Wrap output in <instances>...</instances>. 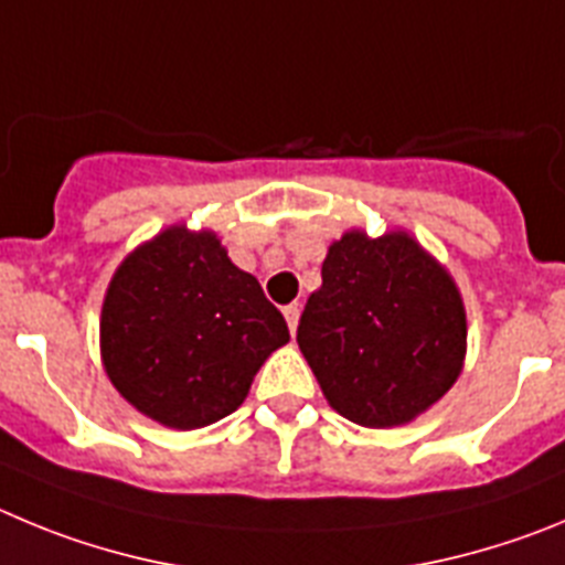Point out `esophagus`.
Masks as SVG:
<instances>
[{
    "mask_svg": "<svg viewBox=\"0 0 565 565\" xmlns=\"http://www.w3.org/2000/svg\"><path fill=\"white\" fill-rule=\"evenodd\" d=\"M284 318H287L289 332L295 334V329H298V318H301V307H298V303H289V307H284Z\"/></svg>",
    "mask_w": 565,
    "mask_h": 565,
    "instance_id": "34e87169",
    "label": "esophagus"
}]
</instances>
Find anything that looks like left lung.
Returning a JSON list of instances; mask_svg holds the SVG:
<instances>
[{"label": "left lung", "instance_id": "left-lung-1", "mask_svg": "<svg viewBox=\"0 0 565 565\" xmlns=\"http://www.w3.org/2000/svg\"><path fill=\"white\" fill-rule=\"evenodd\" d=\"M298 345L334 411L394 428L439 403L467 352L465 303L450 273L405 231H349L329 247Z\"/></svg>", "mask_w": 565, "mask_h": 565}]
</instances>
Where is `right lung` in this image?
Listing matches in <instances>:
<instances>
[{"mask_svg": "<svg viewBox=\"0 0 565 565\" xmlns=\"http://www.w3.org/2000/svg\"><path fill=\"white\" fill-rule=\"evenodd\" d=\"M289 340L284 315L216 233L166 227L124 258L100 309V358L126 403L194 430L245 403L256 371Z\"/></svg>", "mask_w": 565, "mask_h": 565, "instance_id": "right-lung-1", "label": "right lung"}]
</instances>
